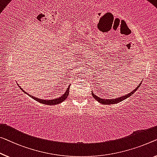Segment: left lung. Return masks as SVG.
I'll return each instance as SVG.
<instances>
[{
  "label": "left lung",
  "mask_w": 157,
  "mask_h": 157,
  "mask_svg": "<svg viewBox=\"0 0 157 157\" xmlns=\"http://www.w3.org/2000/svg\"><path fill=\"white\" fill-rule=\"evenodd\" d=\"M140 85H141V83H140V85L137 86V87L135 88L134 90L132 91V92H130L129 94H126V95L122 96V97H121L116 98V99H101V98H100L99 97H97V95H95L94 94L93 91H92V94L93 96V97L95 99V100H97V101H99V103H101V104H117V103H119V102L123 101V100L126 99L128 97H130V96L132 95L133 93L136 92L137 89L140 87Z\"/></svg>",
  "instance_id": "left-lung-1"
}]
</instances>
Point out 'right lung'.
Instances as JSON below:
<instances>
[{
  "label": "right lung",
  "instance_id": "add662e5",
  "mask_svg": "<svg viewBox=\"0 0 157 157\" xmlns=\"http://www.w3.org/2000/svg\"><path fill=\"white\" fill-rule=\"evenodd\" d=\"M20 88V90L23 91V92H25V94H27L29 96V97H31L32 99H34V100H36V101H39V103H41V104H46V105H56V104H60V103L63 102V101H65V99H67V97H68V94H69V90H70V86L67 87V89L66 90V91H65V93L63 94L60 96V97L57 98V99H46V100H44V99H38L37 97H34V96H32L31 94H29L27 93L26 92H25V90H22V87H20V86H18Z\"/></svg>",
  "mask_w": 157,
  "mask_h": 157
}]
</instances>
